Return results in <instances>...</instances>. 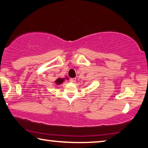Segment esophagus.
<instances>
[{"instance_id":"obj_1","label":"esophagus","mask_w":148,"mask_h":148,"mask_svg":"<svg viewBox=\"0 0 148 148\" xmlns=\"http://www.w3.org/2000/svg\"><path fill=\"white\" fill-rule=\"evenodd\" d=\"M76 78H70V81L71 82H72V83H74L75 82H76Z\"/></svg>"}]
</instances>
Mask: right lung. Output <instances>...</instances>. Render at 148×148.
I'll list each match as a JSON object with an SVG mask.
<instances>
[{
	"label": "right lung",
	"instance_id": "add662e5",
	"mask_svg": "<svg viewBox=\"0 0 148 148\" xmlns=\"http://www.w3.org/2000/svg\"><path fill=\"white\" fill-rule=\"evenodd\" d=\"M66 79H68V78H66ZM64 78H57L56 80L55 81V82L56 83V84H57V85H60V84H61L64 81Z\"/></svg>",
	"mask_w": 148,
	"mask_h": 148
}]
</instances>
